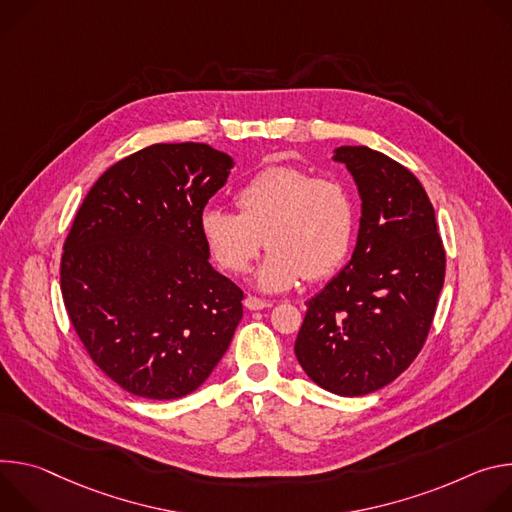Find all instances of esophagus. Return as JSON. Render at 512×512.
Wrapping results in <instances>:
<instances>
[{
  "label": "esophagus",
  "mask_w": 512,
  "mask_h": 512,
  "mask_svg": "<svg viewBox=\"0 0 512 512\" xmlns=\"http://www.w3.org/2000/svg\"><path fill=\"white\" fill-rule=\"evenodd\" d=\"M244 307H246V309H250V311H260V309L272 307V303H270V301H264V299H258V297H252V295H248V297L244 299Z\"/></svg>",
  "instance_id": "esophagus-1"
}]
</instances>
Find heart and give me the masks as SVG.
Masks as SVG:
<instances>
[{
	"instance_id": "heart-1",
	"label": "heart",
	"mask_w": 512,
	"mask_h": 512,
	"mask_svg": "<svg viewBox=\"0 0 512 512\" xmlns=\"http://www.w3.org/2000/svg\"><path fill=\"white\" fill-rule=\"evenodd\" d=\"M240 213L207 207L199 215V234L213 262L242 274L260 254L256 285L268 293L297 287L307 276H329L350 252L356 211L344 183L315 179L295 166H270L236 193Z\"/></svg>"
}]
</instances>
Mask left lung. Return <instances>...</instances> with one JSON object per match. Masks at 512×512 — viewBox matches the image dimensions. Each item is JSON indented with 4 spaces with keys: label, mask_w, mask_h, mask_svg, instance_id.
Segmentation results:
<instances>
[{
    "label": "left lung",
    "mask_w": 512,
    "mask_h": 512,
    "mask_svg": "<svg viewBox=\"0 0 512 512\" xmlns=\"http://www.w3.org/2000/svg\"><path fill=\"white\" fill-rule=\"evenodd\" d=\"M331 160L358 187V238L346 268L307 301L295 354L321 388L362 396L390 384L421 352L445 252L433 205L411 170L366 146H339Z\"/></svg>",
    "instance_id": "left-lung-1"
}]
</instances>
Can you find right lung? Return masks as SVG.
Returning a JSON list of instances; mask_svg holds the SVG:
<instances>
[{"label":"right lung","instance_id":"right-lung-1","mask_svg":"<svg viewBox=\"0 0 512 512\" xmlns=\"http://www.w3.org/2000/svg\"><path fill=\"white\" fill-rule=\"evenodd\" d=\"M234 164L209 144H152L107 168L79 207L65 307L91 360L136 396L195 392L230 348L244 293L209 264L199 215Z\"/></svg>","mask_w":512,"mask_h":512}]
</instances>
